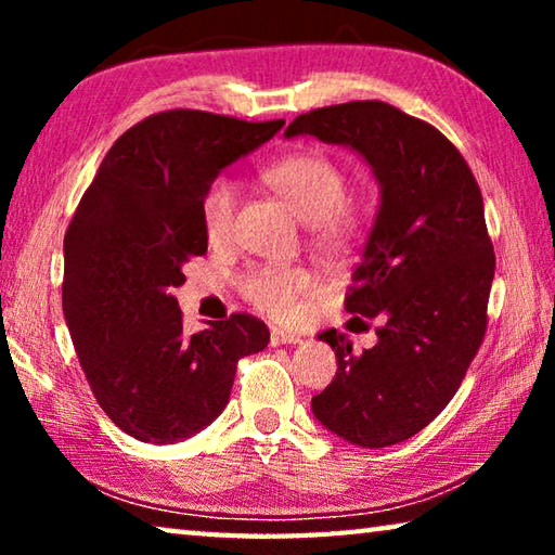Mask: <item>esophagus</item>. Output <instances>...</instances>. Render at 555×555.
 I'll return each instance as SVG.
<instances>
[{
    "label": "esophagus",
    "instance_id": "1",
    "mask_svg": "<svg viewBox=\"0 0 555 555\" xmlns=\"http://www.w3.org/2000/svg\"><path fill=\"white\" fill-rule=\"evenodd\" d=\"M269 343L274 345V347H279V345H296V343H300V335L288 333V331H281V327H274V331H271V335H269Z\"/></svg>",
    "mask_w": 555,
    "mask_h": 555
}]
</instances>
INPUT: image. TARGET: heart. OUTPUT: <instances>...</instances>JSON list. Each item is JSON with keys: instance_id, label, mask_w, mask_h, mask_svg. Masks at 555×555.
<instances>
[{"instance_id": "1", "label": "heart", "mask_w": 555, "mask_h": 555, "mask_svg": "<svg viewBox=\"0 0 555 555\" xmlns=\"http://www.w3.org/2000/svg\"><path fill=\"white\" fill-rule=\"evenodd\" d=\"M264 181L284 198L298 218L308 222L311 242L321 251L335 255L350 247L360 232V215L347 203V176L323 154L296 152L264 168ZM240 193L228 176H215L201 198L205 237L222 242L230 237ZM313 286L311 271L284 264L251 267L240 279L242 296L251 306L274 318L296 311L298 298Z\"/></svg>"}]
</instances>
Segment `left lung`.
<instances>
[{
	"label": "left lung",
	"instance_id": "8db88e82",
	"mask_svg": "<svg viewBox=\"0 0 555 555\" xmlns=\"http://www.w3.org/2000/svg\"><path fill=\"white\" fill-rule=\"evenodd\" d=\"M311 134L360 152L382 183V208L345 306L377 318V345L331 343L337 372L315 393V418L360 448H387L426 428L465 379L487 333L494 247L482 193L448 137L382 100L298 115L286 137Z\"/></svg>",
	"mask_w": 555,
	"mask_h": 555
}]
</instances>
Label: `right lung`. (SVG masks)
<instances>
[{"label":"right lung","mask_w":555,"mask_h":555,"mask_svg":"<svg viewBox=\"0 0 555 555\" xmlns=\"http://www.w3.org/2000/svg\"><path fill=\"white\" fill-rule=\"evenodd\" d=\"M281 127L156 112L112 144L82 193L63 240V313L102 411L137 440L198 434L230 401L237 362L269 343L249 313L188 335L173 288L185 261L208 251L205 185Z\"/></svg>","instance_id":"1"}]
</instances>
